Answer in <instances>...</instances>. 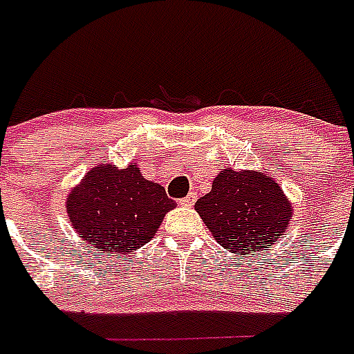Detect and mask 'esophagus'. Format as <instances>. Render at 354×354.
Segmentation results:
<instances>
[{
  "label": "esophagus",
  "instance_id": "1",
  "mask_svg": "<svg viewBox=\"0 0 354 354\" xmlns=\"http://www.w3.org/2000/svg\"><path fill=\"white\" fill-rule=\"evenodd\" d=\"M196 200H198V196H196V192H191V194L187 196V198L180 200V205H182V207H192Z\"/></svg>",
  "mask_w": 354,
  "mask_h": 354
}]
</instances>
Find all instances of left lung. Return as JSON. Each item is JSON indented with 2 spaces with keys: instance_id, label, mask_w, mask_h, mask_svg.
<instances>
[{
  "instance_id": "left-lung-1",
  "label": "left lung",
  "mask_w": 354,
  "mask_h": 354,
  "mask_svg": "<svg viewBox=\"0 0 354 354\" xmlns=\"http://www.w3.org/2000/svg\"><path fill=\"white\" fill-rule=\"evenodd\" d=\"M214 239L232 254L254 255L284 236L293 205L270 174L223 169L194 205Z\"/></svg>"
}]
</instances>
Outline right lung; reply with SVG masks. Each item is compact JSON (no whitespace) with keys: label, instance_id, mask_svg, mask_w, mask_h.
Instances as JSON below:
<instances>
[{"label":"right lung","instance_id":"add662e5","mask_svg":"<svg viewBox=\"0 0 354 354\" xmlns=\"http://www.w3.org/2000/svg\"><path fill=\"white\" fill-rule=\"evenodd\" d=\"M176 207L160 183L142 176L136 163L95 165L66 198V212L82 241L106 255H127L151 241Z\"/></svg>","mask_w":354,"mask_h":354}]
</instances>
